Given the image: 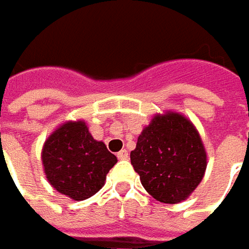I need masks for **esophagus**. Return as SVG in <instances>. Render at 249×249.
I'll use <instances>...</instances> for the list:
<instances>
[{
    "label": "esophagus",
    "mask_w": 249,
    "mask_h": 249,
    "mask_svg": "<svg viewBox=\"0 0 249 249\" xmlns=\"http://www.w3.org/2000/svg\"><path fill=\"white\" fill-rule=\"evenodd\" d=\"M118 158L119 159H129V152L126 149H122L120 152H118Z\"/></svg>",
    "instance_id": "esophagus-1"
}]
</instances>
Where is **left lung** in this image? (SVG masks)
<instances>
[{
	"label": "left lung",
	"instance_id": "left-lung-1",
	"mask_svg": "<svg viewBox=\"0 0 249 249\" xmlns=\"http://www.w3.org/2000/svg\"><path fill=\"white\" fill-rule=\"evenodd\" d=\"M130 159L142 187L163 204L186 201L202 181L208 165L194 123L175 110L154 115L139 136Z\"/></svg>",
	"mask_w": 249,
	"mask_h": 249
}]
</instances>
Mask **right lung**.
I'll return each mask as SVG.
<instances>
[{"label": "right lung", "mask_w": 249, "mask_h": 249, "mask_svg": "<svg viewBox=\"0 0 249 249\" xmlns=\"http://www.w3.org/2000/svg\"><path fill=\"white\" fill-rule=\"evenodd\" d=\"M41 160L48 183L73 201L98 193L118 158L91 136L84 120H66L45 140Z\"/></svg>", "instance_id": "right-lung-1"}]
</instances>
